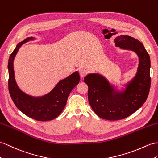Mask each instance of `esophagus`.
Instances as JSON below:
<instances>
[{
    "label": "esophagus",
    "mask_w": 158,
    "mask_h": 158,
    "mask_svg": "<svg viewBox=\"0 0 158 158\" xmlns=\"http://www.w3.org/2000/svg\"><path fill=\"white\" fill-rule=\"evenodd\" d=\"M87 71L85 69H81L79 71V75L81 76V77H84L85 76L87 75Z\"/></svg>",
    "instance_id": "obj_1"
}]
</instances>
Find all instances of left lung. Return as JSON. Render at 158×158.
Returning a JSON list of instances; mask_svg holds the SVG:
<instances>
[{
	"mask_svg": "<svg viewBox=\"0 0 158 158\" xmlns=\"http://www.w3.org/2000/svg\"><path fill=\"white\" fill-rule=\"evenodd\" d=\"M115 45L135 51L139 63L137 75L122 94L115 93L107 80L98 74H90L84 78L89 87L88 99L93 110L99 118L119 120L127 118L143 106L150 89V58L143 44L127 35L115 39Z\"/></svg>",
	"mask_w": 158,
	"mask_h": 158,
	"instance_id": "1",
	"label": "left lung"
}]
</instances>
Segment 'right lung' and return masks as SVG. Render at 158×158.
Segmentation results:
<instances>
[{
  "label": "right lung",
  "mask_w": 158,
  "mask_h": 158,
  "mask_svg": "<svg viewBox=\"0 0 158 158\" xmlns=\"http://www.w3.org/2000/svg\"><path fill=\"white\" fill-rule=\"evenodd\" d=\"M33 37L27 38L18 43L10 56L8 63L9 68V90L12 99L19 110L29 118L37 121H49L58 117L65 107L68 96L79 82L77 71L58 83L49 94L40 98H34L25 94L18 87L15 81L13 60L23 44Z\"/></svg>",
  "instance_id": "right-lung-1"
}]
</instances>
